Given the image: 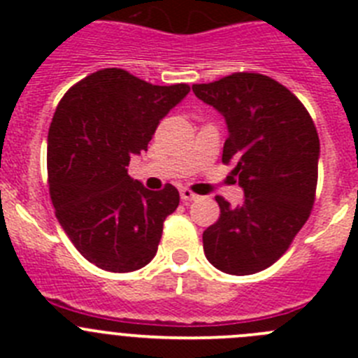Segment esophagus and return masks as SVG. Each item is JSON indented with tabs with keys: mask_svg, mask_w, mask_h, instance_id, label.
I'll return each instance as SVG.
<instances>
[{
	"mask_svg": "<svg viewBox=\"0 0 358 358\" xmlns=\"http://www.w3.org/2000/svg\"><path fill=\"white\" fill-rule=\"evenodd\" d=\"M181 199H182V201H185V202H189V201H195V199H199V195L194 194L192 189L182 188V189H181Z\"/></svg>",
	"mask_w": 358,
	"mask_h": 358,
	"instance_id": "34e87169",
	"label": "esophagus"
}]
</instances>
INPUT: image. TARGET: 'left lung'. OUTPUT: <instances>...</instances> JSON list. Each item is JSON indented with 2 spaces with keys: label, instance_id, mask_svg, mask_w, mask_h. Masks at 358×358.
Instances as JSON below:
<instances>
[{
  "label": "left lung",
  "instance_id": "8db88e82",
  "mask_svg": "<svg viewBox=\"0 0 358 358\" xmlns=\"http://www.w3.org/2000/svg\"><path fill=\"white\" fill-rule=\"evenodd\" d=\"M192 90L226 118L222 163L235 164L231 173L245 195L235 208L215 197L220 217L202 233L204 255L222 273H260L308 220L317 188V131L296 94L260 73H233Z\"/></svg>",
  "mask_w": 358,
  "mask_h": 358
}]
</instances>
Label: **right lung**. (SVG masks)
<instances>
[{"label":"right lung","instance_id":"add662e5","mask_svg":"<svg viewBox=\"0 0 358 358\" xmlns=\"http://www.w3.org/2000/svg\"><path fill=\"white\" fill-rule=\"evenodd\" d=\"M188 91V84L154 85L106 68L69 87L57 106L48 132L50 197L73 245L103 271L131 273L156 256L179 192L172 185L147 189L127 166Z\"/></svg>","mask_w":358,"mask_h":358}]
</instances>
